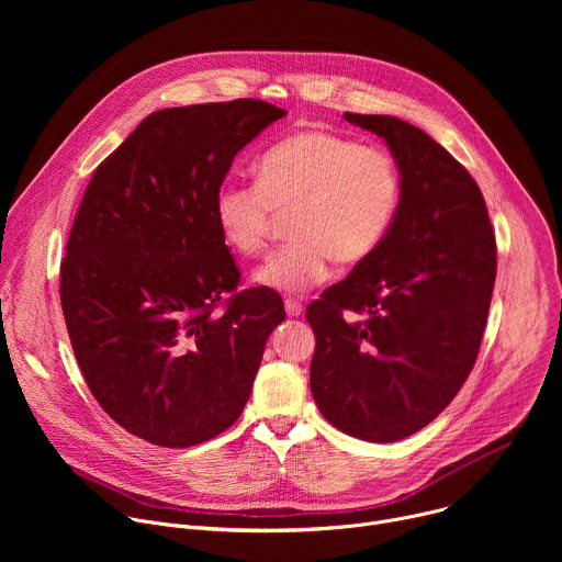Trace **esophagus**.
I'll return each instance as SVG.
<instances>
[{"instance_id": "34e87169", "label": "esophagus", "mask_w": 562, "mask_h": 562, "mask_svg": "<svg viewBox=\"0 0 562 562\" xmlns=\"http://www.w3.org/2000/svg\"><path fill=\"white\" fill-rule=\"evenodd\" d=\"M284 311L289 317H297V315H302V304L295 300H284Z\"/></svg>"}]
</instances>
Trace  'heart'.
<instances>
[{
    "label": "heart",
    "mask_w": 562,
    "mask_h": 562,
    "mask_svg": "<svg viewBox=\"0 0 562 562\" xmlns=\"http://www.w3.org/2000/svg\"><path fill=\"white\" fill-rule=\"evenodd\" d=\"M256 178L217 187L215 224L233 251L258 256L278 217L293 215L295 243L256 271L260 286L289 295L323 284L334 260L345 267L369 260L403 202V176L386 148L327 131L280 139L258 159Z\"/></svg>",
    "instance_id": "obj_1"
}]
</instances>
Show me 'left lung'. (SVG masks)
<instances>
[{
    "instance_id": "left-lung-1",
    "label": "left lung",
    "mask_w": 562,
    "mask_h": 562,
    "mask_svg": "<svg viewBox=\"0 0 562 562\" xmlns=\"http://www.w3.org/2000/svg\"><path fill=\"white\" fill-rule=\"evenodd\" d=\"M382 137L403 202L378 251L306 308L311 393L340 431L395 442L464 384L496 282V239L473 178L434 137L391 115L345 113Z\"/></svg>"
}]
</instances>
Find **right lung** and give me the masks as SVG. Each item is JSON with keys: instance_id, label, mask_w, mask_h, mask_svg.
<instances>
[{"instance_id": "right-lung-1", "label": "right lung", "mask_w": 562, "mask_h": 562, "mask_svg": "<svg viewBox=\"0 0 562 562\" xmlns=\"http://www.w3.org/2000/svg\"><path fill=\"white\" fill-rule=\"evenodd\" d=\"M286 111L235 100L155 111L104 159L59 273L68 338L102 409L159 447H193L243 414L286 317L239 271L213 215L233 157Z\"/></svg>"}]
</instances>
